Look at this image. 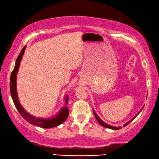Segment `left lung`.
I'll return each mask as SVG.
<instances>
[{"label":"left lung","mask_w":159,"mask_h":159,"mask_svg":"<svg viewBox=\"0 0 159 159\" xmlns=\"http://www.w3.org/2000/svg\"><path fill=\"white\" fill-rule=\"evenodd\" d=\"M143 107H144V106L141 108V109L138 112V113L135 115V116H134L131 120H129V121H127L125 124H124L123 125V127H125L126 125H127L129 124V123H131L133 120L135 118L137 115L140 113V112L141 111H142V109H143ZM93 114H94V115H95V118H96V119H97V121H98V123L101 125H102L103 127H106V128H108V129H113V130H118V129H121V127H113V126H111V125H108V124H107L106 123H105L104 121H103L102 119H101L99 117V116L98 115H97V113H96L95 112V111H94V109H93Z\"/></svg>","instance_id":"obj_1"}]
</instances>
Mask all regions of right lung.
<instances>
[{
  "mask_svg": "<svg viewBox=\"0 0 159 159\" xmlns=\"http://www.w3.org/2000/svg\"><path fill=\"white\" fill-rule=\"evenodd\" d=\"M25 49H26V46L23 48L20 53V54H19V56H18L16 61L15 66H14V70L12 71V74L11 75L10 91H11V95L12 99L13 100V102L14 103V105H15L16 108L18 111V112L20 114L21 116L28 123L42 128H45V129L52 128V127L58 126L62 123H64L68 117L69 110H68V108L66 106V105L68 102V95L65 96V102H66L65 105L64 107L60 110L59 113L57 115H56V116H54V117H51L48 119L36 117L35 116H34V115L27 112L23 108L20 102H19L17 90H16V75H17L19 66H20L22 57L24 55V53H25Z\"/></svg>",
  "mask_w": 159,
  "mask_h": 159,
  "instance_id": "1",
  "label": "right lung"
}]
</instances>
